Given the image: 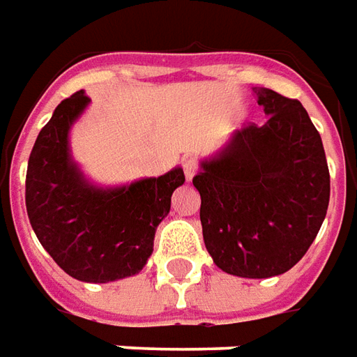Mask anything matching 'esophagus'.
I'll return each mask as SVG.
<instances>
[{
  "instance_id": "1",
  "label": "esophagus",
  "mask_w": 357,
  "mask_h": 357,
  "mask_svg": "<svg viewBox=\"0 0 357 357\" xmlns=\"http://www.w3.org/2000/svg\"><path fill=\"white\" fill-rule=\"evenodd\" d=\"M183 171L184 176H186V181H192V176L196 174V171H198V163H196L194 159H184Z\"/></svg>"
}]
</instances>
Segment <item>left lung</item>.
<instances>
[{
  "label": "left lung",
  "mask_w": 357,
  "mask_h": 357,
  "mask_svg": "<svg viewBox=\"0 0 357 357\" xmlns=\"http://www.w3.org/2000/svg\"><path fill=\"white\" fill-rule=\"evenodd\" d=\"M255 93L266 122L237 130L200 163L192 184L215 266L233 276L272 278L296 266L317 237L331 174L303 105L264 87Z\"/></svg>",
  "instance_id": "1"
}]
</instances>
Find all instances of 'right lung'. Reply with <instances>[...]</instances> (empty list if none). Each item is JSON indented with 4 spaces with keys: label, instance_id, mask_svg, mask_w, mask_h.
Segmentation results:
<instances>
[{
    "label": "right lung",
    "instance_id": "add662e5",
    "mask_svg": "<svg viewBox=\"0 0 357 357\" xmlns=\"http://www.w3.org/2000/svg\"><path fill=\"white\" fill-rule=\"evenodd\" d=\"M89 100L83 91L73 93L40 130L29 157L24 202L40 245L66 274L107 284L146 266L184 173L176 167L118 188L91 184L70 153V128Z\"/></svg>",
    "mask_w": 357,
    "mask_h": 357
}]
</instances>
